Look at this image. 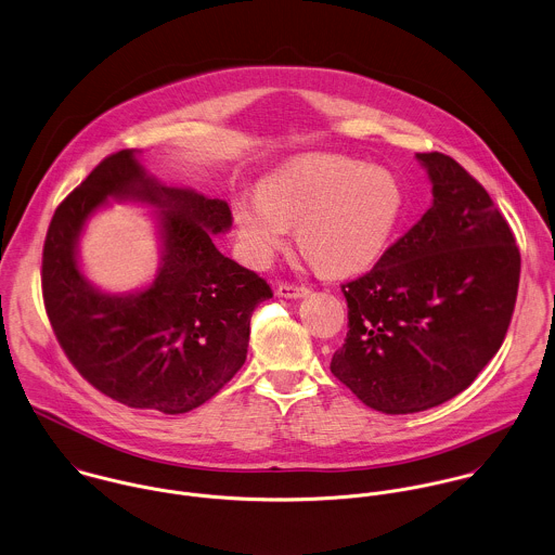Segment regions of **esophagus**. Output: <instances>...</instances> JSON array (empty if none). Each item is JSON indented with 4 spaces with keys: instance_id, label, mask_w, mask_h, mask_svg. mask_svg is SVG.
<instances>
[{
    "instance_id": "1",
    "label": "esophagus",
    "mask_w": 555,
    "mask_h": 555,
    "mask_svg": "<svg viewBox=\"0 0 555 555\" xmlns=\"http://www.w3.org/2000/svg\"><path fill=\"white\" fill-rule=\"evenodd\" d=\"M276 294L281 298H305L309 294V287L305 285H296V283H281L276 287Z\"/></svg>"
}]
</instances>
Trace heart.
Wrapping results in <instances>:
<instances>
[{
    "instance_id": "obj_1",
    "label": "heart",
    "mask_w": 555,
    "mask_h": 555,
    "mask_svg": "<svg viewBox=\"0 0 555 555\" xmlns=\"http://www.w3.org/2000/svg\"><path fill=\"white\" fill-rule=\"evenodd\" d=\"M403 212L395 173L343 156H307L263 180L259 195H240L233 219L246 257L266 266L296 227L300 250L328 274L371 266Z\"/></svg>"
}]
</instances>
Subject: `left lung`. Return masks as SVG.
I'll use <instances>...</instances> for the list:
<instances>
[{"label": "left lung", "mask_w": 555, "mask_h": 555, "mask_svg": "<svg viewBox=\"0 0 555 555\" xmlns=\"http://www.w3.org/2000/svg\"><path fill=\"white\" fill-rule=\"evenodd\" d=\"M434 206L340 285L347 336L331 371L364 405L414 414L465 390L513 320L521 255L482 184L442 152L416 154Z\"/></svg>", "instance_id": "8db88e82"}]
</instances>
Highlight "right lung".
I'll return each instance as SVG.
<instances>
[{
    "label": "right lung",
    "instance_id": "add662e5",
    "mask_svg": "<svg viewBox=\"0 0 555 555\" xmlns=\"http://www.w3.org/2000/svg\"><path fill=\"white\" fill-rule=\"evenodd\" d=\"M107 196L166 210L164 268L134 297L101 295L76 268L78 231ZM231 221L227 202L147 178L134 150L103 158L57 206L42 246V300L57 343L88 384L128 408L184 414L240 371L250 315L272 289L215 246L212 231Z\"/></svg>",
    "mask_w": 555,
    "mask_h": 555
}]
</instances>
